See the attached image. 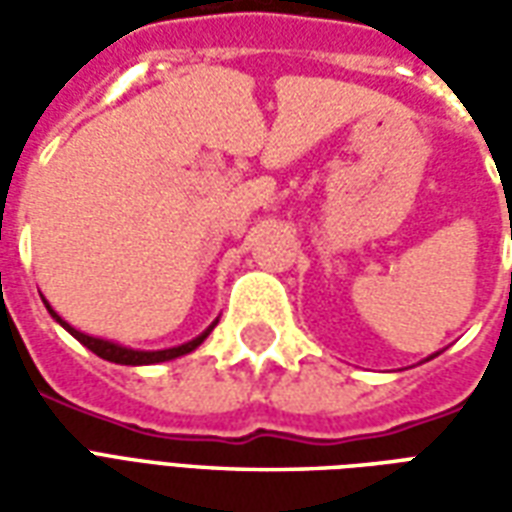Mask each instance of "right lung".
I'll return each instance as SVG.
<instances>
[{"instance_id": "1", "label": "right lung", "mask_w": 512, "mask_h": 512, "mask_svg": "<svg viewBox=\"0 0 512 512\" xmlns=\"http://www.w3.org/2000/svg\"><path fill=\"white\" fill-rule=\"evenodd\" d=\"M46 307H49V304H46ZM49 312L54 321L62 323V326H65V329H68L79 343L87 345L95 356H101V359H106V362H115V365H156V362H169V359H175V356H183V354H189V351H194V348H197V345L211 334L213 326H216V323H213L211 329H205L197 340H191V343L186 345H178V348H167V351H131V348H123V345L109 343V340H98V337H90V334L76 332L71 323L62 321L60 315L51 310V307Z\"/></svg>"}]
</instances>
